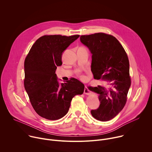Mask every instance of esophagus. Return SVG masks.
<instances>
[{"mask_svg":"<svg viewBox=\"0 0 152 152\" xmlns=\"http://www.w3.org/2000/svg\"><path fill=\"white\" fill-rule=\"evenodd\" d=\"M83 93H84V94H86V95H90V94H91V91L88 89V88L86 87V86H85V89H84Z\"/></svg>","mask_w":152,"mask_h":152,"instance_id":"34e87169","label":"esophagus"}]
</instances>
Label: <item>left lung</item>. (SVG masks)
I'll use <instances>...</instances> for the list:
<instances>
[{
	"mask_svg": "<svg viewBox=\"0 0 152 152\" xmlns=\"http://www.w3.org/2000/svg\"><path fill=\"white\" fill-rule=\"evenodd\" d=\"M80 41L92 55L91 70L94 78L107 81L111 85L108 89L100 85L88 86L89 90L98 94L100 103L91 114L96 120L109 121L121 112L127 100L131 83L127 55L118 39L111 35H82Z\"/></svg>",
	"mask_w": 152,
	"mask_h": 152,
	"instance_id": "8db88e82",
	"label": "left lung"
}]
</instances>
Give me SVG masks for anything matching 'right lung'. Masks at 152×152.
I'll use <instances>...</instances> for the list:
<instances>
[{"label": "right lung", "instance_id": "right-lung-1", "mask_svg": "<svg viewBox=\"0 0 152 152\" xmlns=\"http://www.w3.org/2000/svg\"><path fill=\"white\" fill-rule=\"evenodd\" d=\"M79 37L60 35H45L32 46L25 61V88L35 112L48 120L66 115L72 99L82 94L84 85L77 79L59 82L55 73L61 66L66 49Z\"/></svg>", "mask_w": 152, "mask_h": 152}]
</instances>
